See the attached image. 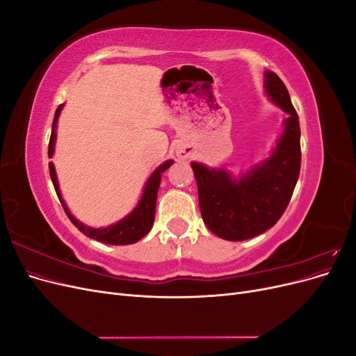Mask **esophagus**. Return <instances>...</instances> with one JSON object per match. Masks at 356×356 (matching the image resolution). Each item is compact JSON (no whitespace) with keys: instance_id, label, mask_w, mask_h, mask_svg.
Listing matches in <instances>:
<instances>
[{"instance_id":"34e87169","label":"esophagus","mask_w":356,"mask_h":356,"mask_svg":"<svg viewBox=\"0 0 356 356\" xmlns=\"http://www.w3.org/2000/svg\"><path fill=\"white\" fill-rule=\"evenodd\" d=\"M178 156H179V157H187L188 153L186 152V149H178Z\"/></svg>"}]
</instances>
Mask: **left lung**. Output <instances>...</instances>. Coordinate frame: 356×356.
Listing matches in <instances>:
<instances>
[{
  "mask_svg": "<svg viewBox=\"0 0 356 356\" xmlns=\"http://www.w3.org/2000/svg\"><path fill=\"white\" fill-rule=\"evenodd\" d=\"M268 98L288 114L272 156L234 179L224 169L193 161L199 207L207 227L225 241H246L272 229L282 217L300 175V123L284 81L266 71Z\"/></svg>",
  "mask_w": 356,
  "mask_h": 356,
  "instance_id": "left-lung-1",
  "label": "left lung"
}]
</instances>
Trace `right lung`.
Returning a JSON list of instances; mask_svg holds the SVG:
<instances>
[{
    "label": "right lung",
    "mask_w": 356,
    "mask_h": 356,
    "mask_svg": "<svg viewBox=\"0 0 356 356\" xmlns=\"http://www.w3.org/2000/svg\"><path fill=\"white\" fill-rule=\"evenodd\" d=\"M62 105L58 106V110L55 113V118H53V124H51V135H50V143H49V157L51 159L53 152H55V141H56V123H58V117L62 111ZM174 163V160H168L165 161L163 165H160L152 177L148 178L144 193L141 196V200L136 204V208L124 217L123 220H120L118 222L108 225L105 229H93L89 227V225H84L83 222H80L79 220H75L71 212L68 211L65 202H63L62 196H60V190H59V184H58V178H56V172H55V166L50 161L49 163V170H50V178L53 182V187L56 190V195L62 203L63 211L68 215V218L71 220V222L77 227L83 234L88 236V238H92L95 241H99L102 243H108V245H131L138 242L139 239H143L144 236L152 230L153 222H154V215H156V200H157V191H159V186H160V179H161V174Z\"/></svg>",
    "instance_id": "right-lung-1"
}]
</instances>
